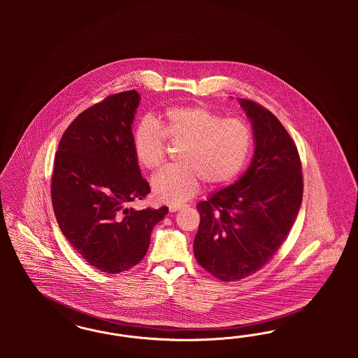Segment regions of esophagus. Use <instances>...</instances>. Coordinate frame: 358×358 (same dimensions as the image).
<instances>
[{
  "mask_svg": "<svg viewBox=\"0 0 358 358\" xmlns=\"http://www.w3.org/2000/svg\"><path fill=\"white\" fill-rule=\"evenodd\" d=\"M181 208H182V205H172V206H169V211L171 213H176V211H178Z\"/></svg>",
  "mask_w": 358,
  "mask_h": 358,
  "instance_id": "esophagus-1",
  "label": "esophagus"
}]
</instances>
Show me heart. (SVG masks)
Returning a JSON list of instances; mask_svg holds the SVG:
<instances>
[{"label":"heart","instance_id":"b5f03b06","mask_svg":"<svg viewBox=\"0 0 358 358\" xmlns=\"http://www.w3.org/2000/svg\"><path fill=\"white\" fill-rule=\"evenodd\" d=\"M165 139L181 144L177 165L152 177L156 201L181 205L196 194L201 180L223 186L236 178L250 157L252 130L245 120L223 118L203 105L165 108L156 124L143 120L132 132V151L141 166L153 171L164 163Z\"/></svg>","mask_w":358,"mask_h":358}]
</instances>
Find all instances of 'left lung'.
<instances>
[{"instance_id": "8db88e82", "label": "left lung", "mask_w": 358, "mask_h": 358, "mask_svg": "<svg viewBox=\"0 0 358 358\" xmlns=\"http://www.w3.org/2000/svg\"><path fill=\"white\" fill-rule=\"evenodd\" d=\"M252 122L255 153L247 172L199 202L194 238L198 264L224 282L260 271L280 250L303 198L299 153L289 132L268 108L238 99Z\"/></svg>"}]
</instances>
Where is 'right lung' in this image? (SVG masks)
Here are the masks:
<instances>
[{"instance_id": "right-lung-1", "label": "right lung", "mask_w": 358, "mask_h": 358, "mask_svg": "<svg viewBox=\"0 0 358 358\" xmlns=\"http://www.w3.org/2000/svg\"><path fill=\"white\" fill-rule=\"evenodd\" d=\"M136 90L105 98L77 115L55 156L51 198L59 227L89 265L131 269L145 256L153 227L168 207L135 210L151 192L132 151Z\"/></svg>"}]
</instances>
